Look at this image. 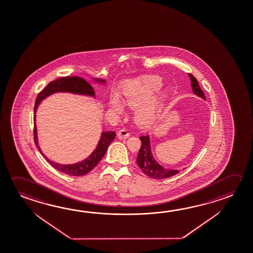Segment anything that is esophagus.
<instances>
[{
	"label": "esophagus",
	"mask_w": 253,
	"mask_h": 253,
	"mask_svg": "<svg viewBox=\"0 0 253 253\" xmlns=\"http://www.w3.org/2000/svg\"><path fill=\"white\" fill-rule=\"evenodd\" d=\"M117 136H118L120 139H125V138L129 137V132H128L127 129L122 128L117 132Z\"/></svg>",
	"instance_id": "1"
}]
</instances>
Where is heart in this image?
I'll return each mask as SVG.
<instances>
[{"label": "heart", "mask_w": 253, "mask_h": 253, "mask_svg": "<svg viewBox=\"0 0 253 253\" xmlns=\"http://www.w3.org/2000/svg\"><path fill=\"white\" fill-rule=\"evenodd\" d=\"M163 81L159 76H144L125 83L122 88L124 102L128 107H137L135 119L139 125H150L158 114L159 96L155 92L162 87ZM111 107L115 111L123 112L120 98L114 95L111 98Z\"/></svg>", "instance_id": "obj_1"}]
</instances>
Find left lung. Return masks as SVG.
Segmentation results:
<instances>
[{"instance_id": "obj_1", "label": "left lung", "mask_w": 253, "mask_h": 253, "mask_svg": "<svg viewBox=\"0 0 253 253\" xmlns=\"http://www.w3.org/2000/svg\"><path fill=\"white\" fill-rule=\"evenodd\" d=\"M189 77H190L191 86L194 90V93L197 95L198 97L206 99L204 91L200 88L199 84L196 80V78L191 74H189ZM139 138L141 140V146L137 155V164L138 167L147 177L154 179H164V178L172 177L174 175L179 173V170L177 169H169L164 168L155 161L151 153L149 135H142Z\"/></svg>"}]
</instances>
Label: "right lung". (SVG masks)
Here are the masks:
<instances>
[{
    "mask_svg": "<svg viewBox=\"0 0 253 253\" xmlns=\"http://www.w3.org/2000/svg\"><path fill=\"white\" fill-rule=\"evenodd\" d=\"M97 82H100L102 84H105L106 81L100 80V79H95ZM72 92V93L82 94V95H89L95 97V91H94L92 86L89 84L88 82H86L84 79L80 78L78 76H67V77H61L58 78L57 80L50 82L49 84L45 87L44 89L41 91L40 93L37 95L36 98V104H35V116H34V122H35V128H34V139L36 146H37L38 150L40 151L41 154L44 156L42 152L41 151V148L38 145L37 141V129L36 126V112L38 105L46 97H48L51 94L56 93V92ZM116 138V132L114 131H107L103 132L102 136L100 140L98 142V146L95 149L93 153L89 155L88 158H86L84 161L78 163L76 164H68V165H61V164H56L51 161H49L46 156H44L45 159L49 162L50 165L58 169L61 172L70 175V176H84L85 174L89 173L90 170H92L100 160L102 159L103 156L107 153L108 146L110 143L114 141Z\"/></svg>",
    "mask_w": 253,
    "mask_h": 253,
    "instance_id": "add662e5",
    "label": "right lung"
}]
</instances>
